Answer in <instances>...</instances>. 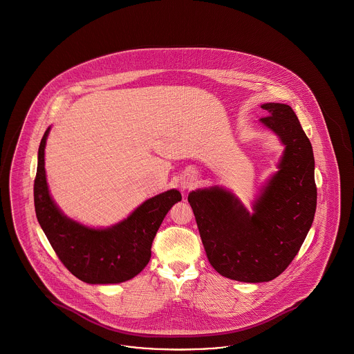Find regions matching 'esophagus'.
Here are the masks:
<instances>
[{
  "mask_svg": "<svg viewBox=\"0 0 354 354\" xmlns=\"http://www.w3.org/2000/svg\"><path fill=\"white\" fill-rule=\"evenodd\" d=\"M195 176L194 175H187V178H185L182 182H180V187L183 189H188V188H192L195 185Z\"/></svg>",
  "mask_w": 354,
  "mask_h": 354,
  "instance_id": "esophagus-1",
  "label": "esophagus"
}]
</instances>
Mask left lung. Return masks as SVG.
<instances>
[{"label": "left lung", "instance_id": "left-lung-1", "mask_svg": "<svg viewBox=\"0 0 354 354\" xmlns=\"http://www.w3.org/2000/svg\"><path fill=\"white\" fill-rule=\"evenodd\" d=\"M260 123L284 146L250 212L230 189L219 185L188 194L203 245L221 276L264 283L286 270L308 235L317 204L315 156L297 115L284 103H264Z\"/></svg>", "mask_w": 354, "mask_h": 354}]
</instances>
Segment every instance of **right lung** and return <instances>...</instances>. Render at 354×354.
<instances>
[{
    "instance_id": "obj_1",
    "label": "right lung",
    "mask_w": 354,
    "mask_h": 354,
    "mask_svg": "<svg viewBox=\"0 0 354 354\" xmlns=\"http://www.w3.org/2000/svg\"><path fill=\"white\" fill-rule=\"evenodd\" d=\"M50 127L38 149L34 180V207L38 223L53 250L75 277L87 284H118L145 270L162 221L175 203L182 201L172 188L147 199L117 224L94 228L70 219L51 198L45 171V147Z\"/></svg>"
}]
</instances>
